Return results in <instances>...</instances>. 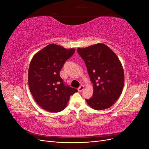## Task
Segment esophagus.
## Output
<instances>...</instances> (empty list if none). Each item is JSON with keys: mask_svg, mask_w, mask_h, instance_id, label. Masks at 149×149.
I'll use <instances>...</instances> for the list:
<instances>
[{"mask_svg": "<svg viewBox=\"0 0 149 149\" xmlns=\"http://www.w3.org/2000/svg\"><path fill=\"white\" fill-rule=\"evenodd\" d=\"M84 86L81 85V86L79 87V88L78 89V90L79 92H82V91H83V90H84Z\"/></svg>", "mask_w": 149, "mask_h": 149, "instance_id": "esophagus-1", "label": "esophagus"}]
</instances>
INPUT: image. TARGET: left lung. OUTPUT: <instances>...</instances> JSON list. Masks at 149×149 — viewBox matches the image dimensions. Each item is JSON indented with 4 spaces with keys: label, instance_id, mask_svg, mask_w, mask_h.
<instances>
[{
    "label": "left lung",
    "instance_id": "obj_1",
    "mask_svg": "<svg viewBox=\"0 0 149 149\" xmlns=\"http://www.w3.org/2000/svg\"><path fill=\"white\" fill-rule=\"evenodd\" d=\"M77 51L85 62L93 84V96L86 100L87 104L98 111L111 107L118 100L124 84V69L119 58L101 43L78 48Z\"/></svg>",
    "mask_w": 149,
    "mask_h": 149
}]
</instances>
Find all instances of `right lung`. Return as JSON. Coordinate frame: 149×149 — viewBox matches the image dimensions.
Returning a JSON list of instances; mask_svg holds the SVG:
<instances>
[{
	"label": "right lung",
	"mask_w": 149,
	"mask_h": 149,
	"mask_svg": "<svg viewBox=\"0 0 149 149\" xmlns=\"http://www.w3.org/2000/svg\"><path fill=\"white\" fill-rule=\"evenodd\" d=\"M75 52L54 43L49 44L36 53L28 72L30 91L42 109L58 112L66 107L70 97L78 90L65 86L60 73L65 62Z\"/></svg>",
	"instance_id": "1"
}]
</instances>
